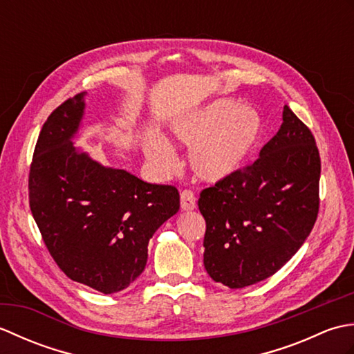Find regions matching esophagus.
<instances>
[{"mask_svg": "<svg viewBox=\"0 0 354 354\" xmlns=\"http://www.w3.org/2000/svg\"><path fill=\"white\" fill-rule=\"evenodd\" d=\"M181 208L184 212H192L196 208V196L192 190H184L181 193Z\"/></svg>", "mask_w": 354, "mask_h": 354, "instance_id": "34e87169", "label": "esophagus"}]
</instances>
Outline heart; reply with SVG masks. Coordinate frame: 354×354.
I'll return each mask as SVG.
<instances>
[{
    "label": "heart",
    "mask_w": 354,
    "mask_h": 354,
    "mask_svg": "<svg viewBox=\"0 0 354 354\" xmlns=\"http://www.w3.org/2000/svg\"><path fill=\"white\" fill-rule=\"evenodd\" d=\"M261 131L257 111L239 106L232 100H219L205 109L176 120L171 133L190 149V165L202 181L219 183L236 173L251 153ZM149 160L167 170L175 162V152L167 141L153 137L146 142Z\"/></svg>",
    "instance_id": "b5f03b06"
}]
</instances>
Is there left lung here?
<instances>
[{
    "mask_svg": "<svg viewBox=\"0 0 354 354\" xmlns=\"http://www.w3.org/2000/svg\"><path fill=\"white\" fill-rule=\"evenodd\" d=\"M319 176L313 133L284 104L281 127L259 160L201 192L208 275L240 289L280 270L317 222Z\"/></svg>",
    "mask_w": 354,
    "mask_h": 354,
    "instance_id": "obj_1",
    "label": "left lung"
}]
</instances>
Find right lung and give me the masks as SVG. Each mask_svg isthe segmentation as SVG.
<instances>
[{"mask_svg":"<svg viewBox=\"0 0 354 354\" xmlns=\"http://www.w3.org/2000/svg\"><path fill=\"white\" fill-rule=\"evenodd\" d=\"M84 95L65 100L44 123L30 164L28 202L62 272L102 293H114L145 270L149 240L178 213L179 192L104 167L74 147Z\"/></svg>","mask_w":354,"mask_h":354,"instance_id":"obj_1","label":"right lung"}]
</instances>
